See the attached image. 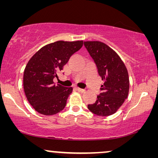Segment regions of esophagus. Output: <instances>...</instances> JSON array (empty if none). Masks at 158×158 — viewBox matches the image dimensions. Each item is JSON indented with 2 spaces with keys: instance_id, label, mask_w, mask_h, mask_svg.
I'll return each mask as SVG.
<instances>
[{
  "instance_id": "esophagus-1",
  "label": "esophagus",
  "mask_w": 158,
  "mask_h": 158,
  "mask_svg": "<svg viewBox=\"0 0 158 158\" xmlns=\"http://www.w3.org/2000/svg\"><path fill=\"white\" fill-rule=\"evenodd\" d=\"M76 90L80 93H85V90L81 89V88H76Z\"/></svg>"
}]
</instances>
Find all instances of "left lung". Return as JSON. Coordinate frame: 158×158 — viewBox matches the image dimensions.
Returning <instances> with one entry per match:
<instances>
[{
  "instance_id": "left-lung-1",
  "label": "left lung",
  "mask_w": 158,
  "mask_h": 158,
  "mask_svg": "<svg viewBox=\"0 0 158 158\" xmlns=\"http://www.w3.org/2000/svg\"><path fill=\"white\" fill-rule=\"evenodd\" d=\"M84 45L96 64L98 75L104 81L96 102L88 104V109L100 116L112 115L128 96L127 69L119 56L104 43L98 41L84 42Z\"/></svg>"
}]
</instances>
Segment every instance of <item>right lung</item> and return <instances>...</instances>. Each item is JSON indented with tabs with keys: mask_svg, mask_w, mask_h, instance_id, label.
I'll return each instance as SVG.
<instances>
[{
	"mask_svg": "<svg viewBox=\"0 0 158 158\" xmlns=\"http://www.w3.org/2000/svg\"><path fill=\"white\" fill-rule=\"evenodd\" d=\"M83 44V41H57L43 47L28 62L23 89L28 101L40 114L54 115L65 107L73 88L55 85L53 79Z\"/></svg>",
	"mask_w": 158,
	"mask_h": 158,
	"instance_id": "right-lung-1",
	"label": "right lung"
}]
</instances>
